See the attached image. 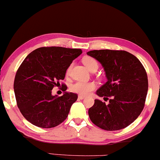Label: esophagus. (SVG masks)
Wrapping results in <instances>:
<instances>
[{
  "mask_svg": "<svg viewBox=\"0 0 160 160\" xmlns=\"http://www.w3.org/2000/svg\"><path fill=\"white\" fill-rule=\"evenodd\" d=\"M78 98L79 99H83V98H85V96H84V95H78Z\"/></svg>",
  "mask_w": 160,
  "mask_h": 160,
  "instance_id": "1",
  "label": "esophagus"
}]
</instances>
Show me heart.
<instances>
[{
  "label": "heart",
  "instance_id": "heart-1",
  "mask_svg": "<svg viewBox=\"0 0 160 160\" xmlns=\"http://www.w3.org/2000/svg\"><path fill=\"white\" fill-rule=\"evenodd\" d=\"M82 62L89 71H92L93 69L98 68V62L94 58L89 56H86L82 58ZM71 67L68 68L66 74H68ZM96 88V84L94 82H81L77 81L71 84L70 86V90L73 92L78 93L81 95H87Z\"/></svg>",
  "mask_w": 160,
  "mask_h": 160
}]
</instances>
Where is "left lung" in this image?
<instances>
[{
    "mask_svg": "<svg viewBox=\"0 0 160 160\" xmlns=\"http://www.w3.org/2000/svg\"><path fill=\"white\" fill-rule=\"evenodd\" d=\"M87 55L102 64L108 81L96 91L104 101L95 99L89 109L92 122L107 131L124 128L133 122L144 107L148 90V75L141 62L124 50H92Z\"/></svg>",
    "mask_w": 160,
    "mask_h": 160,
    "instance_id": "obj_1",
    "label": "left lung"
}]
</instances>
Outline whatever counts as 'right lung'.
<instances>
[{"label":"right lung","instance_id":"obj_1","mask_svg":"<svg viewBox=\"0 0 160 160\" xmlns=\"http://www.w3.org/2000/svg\"><path fill=\"white\" fill-rule=\"evenodd\" d=\"M82 53L80 49L61 47H40L24 59L16 72L14 92L17 106L23 117L40 128H52L61 124L68 115L78 95L65 92L63 95H52L60 85L73 60Z\"/></svg>","mask_w":160,"mask_h":160}]
</instances>
